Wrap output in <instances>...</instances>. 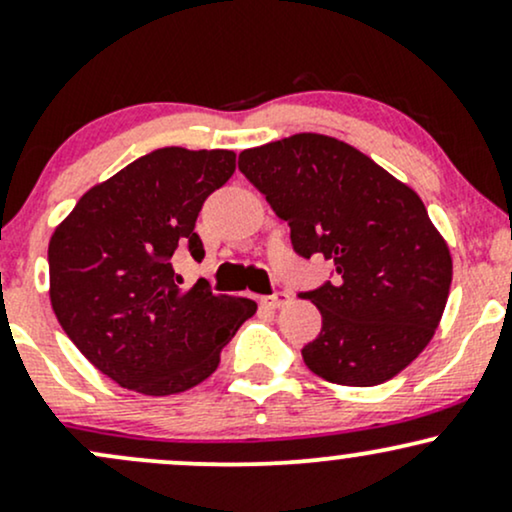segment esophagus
Listing matches in <instances>:
<instances>
[{"label":"esophagus","mask_w":512,"mask_h":512,"mask_svg":"<svg viewBox=\"0 0 512 512\" xmlns=\"http://www.w3.org/2000/svg\"><path fill=\"white\" fill-rule=\"evenodd\" d=\"M289 301H291L289 293L279 291V293H274V296H262V298H260V305H262V308H272V310H276V308H284V305L289 303Z\"/></svg>","instance_id":"obj_1"}]
</instances>
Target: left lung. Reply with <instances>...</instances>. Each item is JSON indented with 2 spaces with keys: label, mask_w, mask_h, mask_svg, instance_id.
<instances>
[{
  "label": "left lung",
  "mask_w": 512,
  "mask_h": 512,
  "mask_svg": "<svg viewBox=\"0 0 512 512\" xmlns=\"http://www.w3.org/2000/svg\"><path fill=\"white\" fill-rule=\"evenodd\" d=\"M238 168L289 223L293 250L337 269L334 284L303 293L322 315L305 366L334 385L395 378L436 334L452 281L450 248L421 197L351 144L313 132L245 149Z\"/></svg>",
  "instance_id": "8db88e82"
}]
</instances>
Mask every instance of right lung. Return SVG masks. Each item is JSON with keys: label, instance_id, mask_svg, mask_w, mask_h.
<instances>
[{"label": "right lung", "instance_id": "obj_1", "mask_svg": "<svg viewBox=\"0 0 512 512\" xmlns=\"http://www.w3.org/2000/svg\"><path fill=\"white\" fill-rule=\"evenodd\" d=\"M233 170L228 149H156L93 185L52 233V310L76 349L120 387L149 397L190 390L255 315L250 298L180 289L170 264L182 245L202 260L199 209Z\"/></svg>", "mask_w": 512, "mask_h": 512}]
</instances>
